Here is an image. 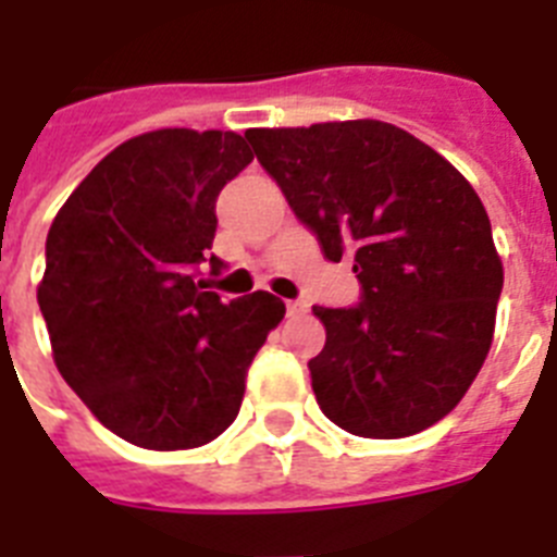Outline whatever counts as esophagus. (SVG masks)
<instances>
[{"mask_svg":"<svg viewBox=\"0 0 557 557\" xmlns=\"http://www.w3.org/2000/svg\"><path fill=\"white\" fill-rule=\"evenodd\" d=\"M306 309H309V306H306V302H302V300H288L286 302L288 318H300V314H306Z\"/></svg>","mask_w":557,"mask_h":557,"instance_id":"obj_1","label":"esophagus"}]
</instances>
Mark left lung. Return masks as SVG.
Here are the masks:
<instances>
[{"mask_svg":"<svg viewBox=\"0 0 557 557\" xmlns=\"http://www.w3.org/2000/svg\"><path fill=\"white\" fill-rule=\"evenodd\" d=\"M332 263L349 257L357 309H323L311 388L360 437L418 435L446 418L495 337L504 263L481 197L446 157L381 120L246 131Z\"/></svg>","mask_w":557,"mask_h":557,"instance_id":"left-lung-1","label":"left lung"}]
</instances>
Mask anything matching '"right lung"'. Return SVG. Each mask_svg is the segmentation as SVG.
Returning <instances> with one entry per match:
<instances>
[{"instance_id": "add662e5", "label": "right lung", "mask_w": 557, "mask_h": 557, "mask_svg": "<svg viewBox=\"0 0 557 557\" xmlns=\"http://www.w3.org/2000/svg\"><path fill=\"white\" fill-rule=\"evenodd\" d=\"M251 160L234 131H148L99 160L53 216L36 288L53 363L134 446L197 449L223 435L286 314L274 294L223 302L194 277L216 194Z\"/></svg>"}]
</instances>
